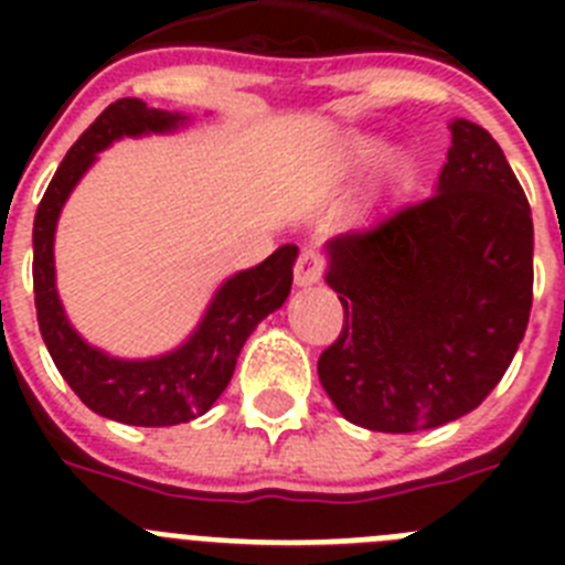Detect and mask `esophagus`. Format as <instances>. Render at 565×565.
Returning <instances> with one entry per match:
<instances>
[{"instance_id":"1","label":"esophagus","mask_w":565,"mask_h":565,"mask_svg":"<svg viewBox=\"0 0 565 565\" xmlns=\"http://www.w3.org/2000/svg\"><path fill=\"white\" fill-rule=\"evenodd\" d=\"M294 277H297V286H313V282H319V279L326 277V259L319 257L313 248H306V252L297 257Z\"/></svg>"}]
</instances>
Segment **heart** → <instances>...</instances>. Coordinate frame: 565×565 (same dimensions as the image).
<instances>
[{
  "label": "heart",
  "mask_w": 565,
  "mask_h": 565,
  "mask_svg": "<svg viewBox=\"0 0 565 565\" xmlns=\"http://www.w3.org/2000/svg\"><path fill=\"white\" fill-rule=\"evenodd\" d=\"M382 154V143L376 141V138H367V135H362V138H356V141L351 143V161L353 163H373Z\"/></svg>",
  "instance_id": "b5f03b06"
}]
</instances>
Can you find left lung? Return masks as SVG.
Masks as SVG:
<instances>
[{"label":"left lung","mask_w":565,"mask_h":565,"mask_svg":"<svg viewBox=\"0 0 565 565\" xmlns=\"http://www.w3.org/2000/svg\"><path fill=\"white\" fill-rule=\"evenodd\" d=\"M438 186L331 239L344 322L319 382L348 422L416 433L492 393L532 311V209L483 127L452 121Z\"/></svg>","instance_id":"left-lung-1"}]
</instances>
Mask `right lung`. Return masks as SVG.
<instances>
[{"instance_id":"obj_1","label":"right lung","mask_w":565,"mask_h":565,"mask_svg":"<svg viewBox=\"0 0 565 565\" xmlns=\"http://www.w3.org/2000/svg\"><path fill=\"white\" fill-rule=\"evenodd\" d=\"M178 124H183V115L152 109L141 98H121L109 104L64 154L33 221V294L39 331L50 356L64 382L89 411L135 427H172L192 422L217 402L232 379L239 348L248 333L286 302L297 259V246H279L259 266L234 274L217 291L194 337L161 359H113L89 348L70 328L53 279V232L70 189L96 161V152H102L115 138L163 132Z\"/></svg>"}]
</instances>
